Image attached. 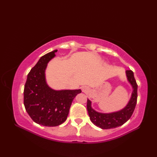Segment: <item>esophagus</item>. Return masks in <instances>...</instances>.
I'll use <instances>...</instances> for the list:
<instances>
[{
  "label": "esophagus",
  "mask_w": 157,
  "mask_h": 157,
  "mask_svg": "<svg viewBox=\"0 0 157 157\" xmlns=\"http://www.w3.org/2000/svg\"><path fill=\"white\" fill-rule=\"evenodd\" d=\"M88 89H89V88H88V86H83V87L82 88V92H88Z\"/></svg>",
  "instance_id": "obj_1"
}]
</instances>
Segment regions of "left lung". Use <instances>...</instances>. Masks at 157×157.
I'll list each match as a JSON object with an SVG mask.
<instances>
[{
    "mask_svg": "<svg viewBox=\"0 0 157 157\" xmlns=\"http://www.w3.org/2000/svg\"><path fill=\"white\" fill-rule=\"evenodd\" d=\"M125 74L128 82L132 88V92L128 104L123 109L111 113L98 112L92 107V102L88 98L87 110L90 119L100 128L108 129L121 126L128 121L134 113L137 102L138 86L132 70H127Z\"/></svg>",
    "mask_w": 157,
    "mask_h": 157,
    "instance_id": "left-lung-1",
    "label": "left lung"
}]
</instances>
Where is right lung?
<instances>
[{"label": "right lung", "mask_w": 157, "mask_h": 157, "mask_svg": "<svg viewBox=\"0 0 157 157\" xmlns=\"http://www.w3.org/2000/svg\"><path fill=\"white\" fill-rule=\"evenodd\" d=\"M56 52L55 50L41 56L28 73L23 92V103L29 117L35 123L47 127L64 122L73 100L82 92L80 89L56 90L48 85L46 69Z\"/></svg>", "instance_id": "1"}]
</instances>
